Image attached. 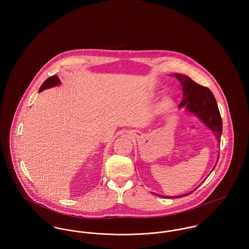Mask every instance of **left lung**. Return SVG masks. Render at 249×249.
Wrapping results in <instances>:
<instances>
[{
    "instance_id": "left-lung-1",
    "label": "left lung",
    "mask_w": 249,
    "mask_h": 249,
    "mask_svg": "<svg viewBox=\"0 0 249 249\" xmlns=\"http://www.w3.org/2000/svg\"><path fill=\"white\" fill-rule=\"evenodd\" d=\"M174 76L179 80L183 91V100L178 107L185 108L187 112L196 116L207 128L212 130L217 142H219L222 133V121L213 93L208 88L196 83L194 80L184 74L174 73ZM215 165L213 166V170L215 168ZM194 191L174 196L158 194L155 195L163 198H178L188 196Z\"/></svg>"
}]
</instances>
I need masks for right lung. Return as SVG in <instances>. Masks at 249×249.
<instances>
[{"instance_id": "add662e5", "label": "right lung", "mask_w": 249, "mask_h": 249, "mask_svg": "<svg viewBox=\"0 0 249 249\" xmlns=\"http://www.w3.org/2000/svg\"><path fill=\"white\" fill-rule=\"evenodd\" d=\"M61 83L59 77L57 75H53L51 77H49L48 79L45 80V82L41 85L38 93L46 90V89H49V88H53V87H55V86H58L59 84Z\"/></svg>"}]
</instances>
